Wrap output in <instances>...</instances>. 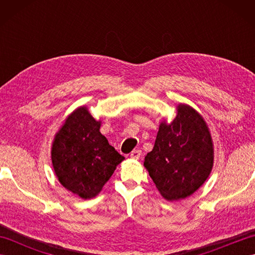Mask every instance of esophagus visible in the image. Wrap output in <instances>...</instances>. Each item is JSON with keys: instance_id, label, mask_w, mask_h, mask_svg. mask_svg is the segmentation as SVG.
<instances>
[{"instance_id": "34e87169", "label": "esophagus", "mask_w": 255, "mask_h": 255, "mask_svg": "<svg viewBox=\"0 0 255 255\" xmlns=\"http://www.w3.org/2000/svg\"><path fill=\"white\" fill-rule=\"evenodd\" d=\"M140 155H141V150L134 149L133 151H131L130 158H131V159H134V160H138V159L140 158Z\"/></svg>"}]
</instances>
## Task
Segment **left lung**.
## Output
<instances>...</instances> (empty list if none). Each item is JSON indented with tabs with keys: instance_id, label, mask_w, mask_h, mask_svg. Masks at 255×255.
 <instances>
[{
	"instance_id": "1",
	"label": "left lung",
	"mask_w": 255,
	"mask_h": 255,
	"mask_svg": "<svg viewBox=\"0 0 255 255\" xmlns=\"http://www.w3.org/2000/svg\"><path fill=\"white\" fill-rule=\"evenodd\" d=\"M143 165L166 200L183 199L196 192L214 165L213 139L200 114L186 104L177 105L172 123L160 124Z\"/></svg>"
}]
</instances>
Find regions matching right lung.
<instances>
[{"label":"right lung","mask_w":255,"mask_h":255,"mask_svg":"<svg viewBox=\"0 0 255 255\" xmlns=\"http://www.w3.org/2000/svg\"><path fill=\"white\" fill-rule=\"evenodd\" d=\"M100 128L101 121L81 106L67 117L52 142V166L59 182L83 199L95 197L125 159Z\"/></svg>","instance_id":"right-lung-1"}]
</instances>
